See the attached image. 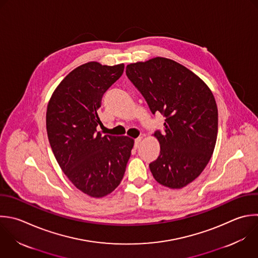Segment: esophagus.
Returning a JSON list of instances; mask_svg holds the SVG:
<instances>
[{
	"label": "esophagus",
	"mask_w": 258,
	"mask_h": 258,
	"mask_svg": "<svg viewBox=\"0 0 258 258\" xmlns=\"http://www.w3.org/2000/svg\"><path fill=\"white\" fill-rule=\"evenodd\" d=\"M141 141H142V137L136 138V139H135V142H134V146H135L136 148H138L139 145H140V143H141Z\"/></svg>",
	"instance_id": "34e87169"
}]
</instances>
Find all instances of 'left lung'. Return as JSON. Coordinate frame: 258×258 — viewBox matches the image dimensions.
Returning a JSON list of instances; mask_svg holds the SVG:
<instances>
[{
    "instance_id": "obj_1",
    "label": "left lung",
    "mask_w": 258,
    "mask_h": 258,
    "mask_svg": "<svg viewBox=\"0 0 258 258\" xmlns=\"http://www.w3.org/2000/svg\"><path fill=\"white\" fill-rule=\"evenodd\" d=\"M126 76L151 113L165 117L164 132L155 131L160 154L149 163L157 182L180 188L208 164L217 140L218 109L208 86L183 66L163 57L127 66Z\"/></svg>"
}]
</instances>
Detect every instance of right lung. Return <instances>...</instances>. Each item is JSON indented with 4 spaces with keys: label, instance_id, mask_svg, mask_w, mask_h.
I'll return each instance as SVG.
<instances>
[{
    "label": "right lung",
    "instance_id": "1",
    "mask_svg": "<svg viewBox=\"0 0 258 258\" xmlns=\"http://www.w3.org/2000/svg\"><path fill=\"white\" fill-rule=\"evenodd\" d=\"M123 72L124 64L85 63L62 80L47 106L48 140L60 168L77 188L94 198L120 184L134 145L127 136L97 131L103 126L102 98Z\"/></svg>",
    "mask_w": 258,
    "mask_h": 258
}]
</instances>
